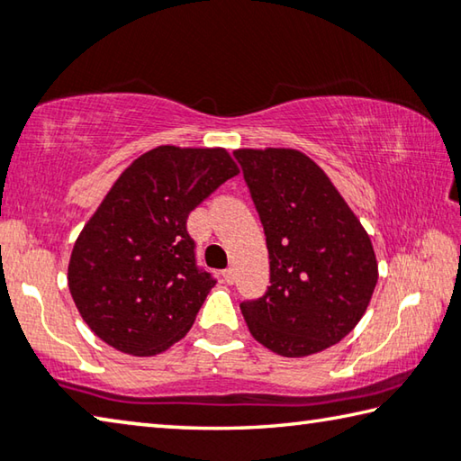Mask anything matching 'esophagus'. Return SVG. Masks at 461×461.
<instances>
[{"label":"esophagus","instance_id":"esophagus-1","mask_svg":"<svg viewBox=\"0 0 461 461\" xmlns=\"http://www.w3.org/2000/svg\"><path fill=\"white\" fill-rule=\"evenodd\" d=\"M223 280L228 285H231L233 280H236V272H233V268H228V270H223Z\"/></svg>","mask_w":461,"mask_h":461}]
</instances>
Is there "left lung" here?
I'll return each mask as SVG.
<instances>
[{
    "instance_id": "left-lung-1",
    "label": "left lung",
    "mask_w": 461,
    "mask_h": 461,
    "mask_svg": "<svg viewBox=\"0 0 461 461\" xmlns=\"http://www.w3.org/2000/svg\"><path fill=\"white\" fill-rule=\"evenodd\" d=\"M262 221L270 286L240 305L272 352L303 357L341 341L368 307L378 264L368 233L313 160L296 150L233 152Z\"/></svg>"
}]
</instances>
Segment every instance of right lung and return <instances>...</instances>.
<instances>
[{
	"label": "right lung",
	"mask_w": 461,
	"mask_h": 461,
	"mask_svg": "<svg viewBox=\"0 0 461 461\" xmlns=\"http://www.w3.org/2000/svg\"><path fill=\"white\" fill-rule=\"evenodd\" d=\"M236 175L223 148L158 146L123 170L68 264L73 301L97 338L154 356L191 330L215 276L199 267L186 220Z\"/></svg>",
	"instance_id": "add662e5"
}]
</instances>
